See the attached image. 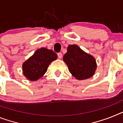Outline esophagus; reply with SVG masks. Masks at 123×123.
Listing matches in <instances>:
<instances>
[{
    "label": "esophagus",
    "instance_id": "esophagus-1",
    "mask_svg": "<svg viewBox=\"0 0 123 123\" xmlns=\"http://www.w3.org/2000/svg\"><path fill=\"white\" fill-rule=\"evenodd\" d=\"M57 55H58V58L59 59H61L62 57V54L61 52H59L57 54Z\"/></svg>",
    "mask_w": 123,
    "mask_h": 123
}]
</instances>
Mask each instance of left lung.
Listing matches in <instances>:
<instances>
[{
    "instance_id": "left-lung-1",
    "label": "left lung",
    "mask_w": 123,
    "mask_h": 123,
    "mask_svg": "<svg viewBox=\"0 0 123 123\" xmlns=\"http://www.w3.org/2000/svg\"><path fill=\"white\" fill-rule=\"evenodd\" d=\"M63 61L71 74L78 80L90 78L96 70L97 64L94 57L76 44L68 46Z\"/></svg>"
}]
</instances>
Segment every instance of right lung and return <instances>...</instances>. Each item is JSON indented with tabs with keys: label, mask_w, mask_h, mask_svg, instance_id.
<instances>
[{
	"label": "right lung",
	"mask_w": 123,
	"mask_h": 123,
	"mask_svg": "<svg viewBox=\"0 0 123 123\" xmlns=\"http://www.w3.org/2000/svg\"><path fill=\"white\" fill-rule=\"evenodd\" d=\"M57 58V55L52 50L45 47L37 49L22 64L24 76L30 81H37L44 76L49 64Z\"/></svg>",
	"instance_id": "1"
}]
</instances>
